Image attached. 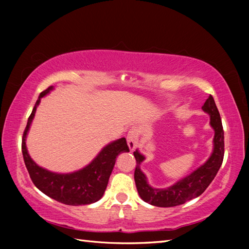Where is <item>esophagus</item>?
Listing matches in <instances>:
<instances>
[{"label":"esophagus","instance_id":"obj_1","mask_svg":"<svg viewBox=\"0 0 249 249\" xmlns=\"http://www.w3.org/2000/svg\"><path fill=\"white\" fill-rule=\"evenodd\" d=\"M139 134H140V131L137 127H133L128 131L127 144H128L130 152L135 151L136 147H138V145H139Z\"/></svg>","mask_w":249,"mask_h":249}]
</instances>
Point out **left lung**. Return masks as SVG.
Returning a JSON list of instances; mask_svg holds the SVG:
<instances>
[{"mask_svg": "<svg viewBox=\"0 0 249 249\" xmlns=\"http://www.w3.org/2000/svg\"><path fill=\"white\" fill-rule=\"evenodd\" d=\"M202 110L210 115V125L214 129L213 151L208 160L187 177L167 188L152 187L140 168L141 162L145 160L144 155H142L138 150L134 152L137 161L135 170L136 187L141 199L145 202L160 208H171L183 204L186 201L199 197L216 177L224 160L225 141L220 114L212 95L205 100Z\"/></svg>", "mask_w": 249, "mask_h": 249, "instance_id": "8db88e82", "label": "left lung"}]
</instances>
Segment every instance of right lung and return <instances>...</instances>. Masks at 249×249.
<instances>
[{
	"mask_svg": "<svg viewBox=\"0 0 249 249\" xmlns=\"http://www.w3.org/2000/svg\"><path fill=\"white\" fill-rule=\"evenodd\" d=\"M53 89V87H49L39 94L28 120L22 137V155L25 167L28 169L32 182L48 197L67 205L94 203L104 196L116 157L121 153L129 152L128 145L125 138L110 142L103 147L102 151L88 166L71 173L52 172L39 167L31 158L25 141L40 99Z\"/></svg>",
	"mask_w": 249,
	"mask_h": 249,
	"instance_id": "obj_1",
	"label": "right lung"
}]
</instances>
